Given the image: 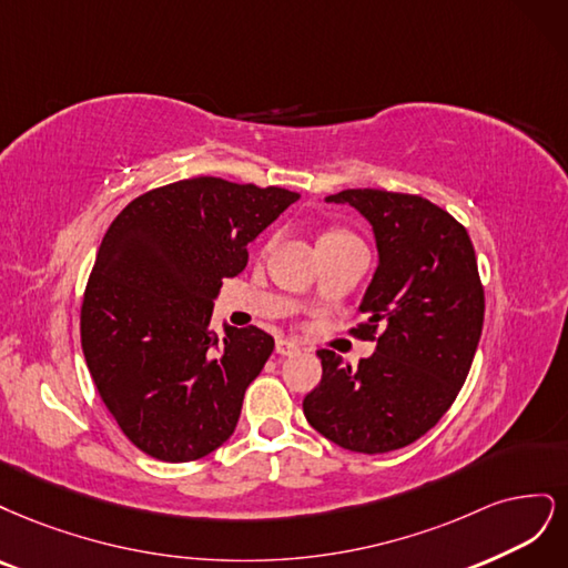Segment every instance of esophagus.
I'll use <instances>...</instances> for the list:
<instances>
[{"label":"esophagus","instance_id":"34e87169","mask_svg":"<svg viewBox=\"0 0 568 568\" xmlns=\"http://www.w3.org/2000/svg\"><path fill=\"white\" fill-rule=\"evenodd\" d=\"M276 354L278 356H295V354H300V344L290 342V339H278L276 342Z\"/></svg>","mask_w":568,"mask_h":568}]
</instances>
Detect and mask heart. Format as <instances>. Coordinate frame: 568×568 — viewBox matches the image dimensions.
Here are the masks:
<instances>
[{
	"mask_svg": "<svg viewBox=\"0 0 568 568\" xmlns=\"http://www.w3.org/2000/svg\"><path fill=\"white\" fill-rule=\"evenodd\" d=\"M337 237H354V235L344 229H331L321 235V241H337Z\"/></svg>",
	"mask_w": 568,
	"mask_h": 568,
	"instance_id": "obj_1",
	"label": "heart"
}]
</instances>
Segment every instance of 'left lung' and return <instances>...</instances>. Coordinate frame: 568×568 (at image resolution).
Segmentation results:
<instances>
[{
	"label": "left lung",
	"instance_id": "8db88e82",
	"mask_svg": "<svg viewBox=\"0 0 568 568\" xmlns=\"http://www.w3.org/2000/svg\"><path fill=\"white\" fill-rule=\"evenodd\" d=\"M325 200L373 224L379 264L352 333L377 349L354 371L321 349L323 377L304 396V415L346 450H398L446 415L467 379L484 327L477 254L467 229L427 197L346 189Z\"/></svg>",
	"mask_w": 568,
	"mask_h": 568
}]
</instances>
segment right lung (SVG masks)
Segmentation results:
<instances>
[{
	"label": "right lung",
	"mask_w": 568,
	"mask_h": 568,
	"mask_svg": "<svg viewBox=\"0 0 568 568\" xmlns=\"http://www.w3.org/2000/svg\"><path fill=\"white\" fill-rule=\"evenodd\" d=\"M295 200L193 176L134 197L108 226L82 297V352L103 406L145 455L191 463L233 434L273 337L254 325L214 333L212 300Z\"/></svg>",
	"instance_id": "add662e5"
}]
</instances>
